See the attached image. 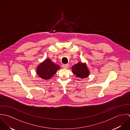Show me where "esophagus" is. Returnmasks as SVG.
<instances>
[{
    "mask_svg": "<svg viewBox=\"0 0 130 130\" xmlns=\"http://www.w3.org/2000/svg\"><path fill=\"white\" fill-rule=\"evenodd\" d=\"M69 67V64H63L62 65V68L64 69H67Z\"/></svg>",
    "mask_w": 130,
    "mask_h": 130,
    "instance_id": "esophagus-1",
    "label": "esophagus"
}]
</instances>
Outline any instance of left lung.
I'll use <instances>...</instances> for the list:
<instances>
[{
  "label": "left lung",
  "mask_w": 130,
  "mask_h": 130,
  "mask_svg": "<svg viewBox=\"0 0 130 130\" xmlns=\"http://www.w3.org/2000/svg\"><path fill=\"white\" fill-rule=\"evenodd\" d=\"M72 71L76 76L83 78L87 77L89 74V71L85 63L78 62L72 67Z\"/></svg>",
  "instance_id": "8db88e82"
}]
</instances>
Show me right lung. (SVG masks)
<instances>
[{
  "mask_svg": "<svg viewBox=\"0 0 130 130\" xmlns=\"http://www.w3.org/2000/svg\"><path fill=\"white\" fill-rule=\"evenodd\" d=\"M59 69L58 65L55 64L50 59H47L37 67V74L43 79H48L53 76Z\"/></svg>",
  "mask_w": 130,
  "mask_h": 130,
  "instance_id": "add662e5",
  "label": "right lung"
}]
</instances>
